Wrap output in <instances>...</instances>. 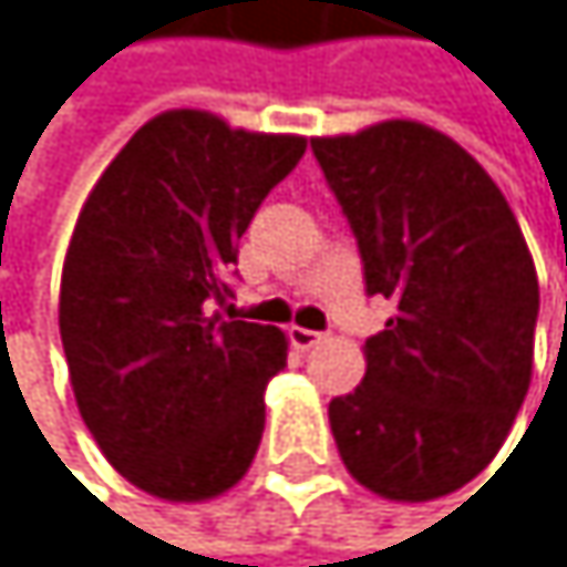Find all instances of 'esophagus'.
Listing matches in <instances>:
<instances>
[{"mask_svg":"<svg viewBox=\"0 0 567 567\" xmlns=\"http://www.w3.org/2000/svg\"><path fill=\"white\" fill-rule=\"evenodd\" d=\"M289 339H292V346H296V349L309 352V349H312V346H319L326 336H322V332H312V329H302V326H292V329H289Z\"/></svg>","mask_w":567,"mask_h":567,"instance_id":"1","label":"esophagus"}]
</instances>
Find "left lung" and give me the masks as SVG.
I'll return each instance as SVG.
<instances>
[{
    "label": "left lung",
    "mask_w": 567,
    "mask_h": 567,
    "mask_svg": "<svg viewBox=\"0 0 567 567\" xmlns=\"http://www.w3.org/2000/svg\"><path fill=\"white\" fill-rule=\"evenodd\" d=\"M359 241L367 292L396 302L367 377L329 403L346 471L420 504L474 481L532 386L538 271L491 174L420 120L312 137Z\"/></svg>",
    "instance_id": "obj_1"
}]
</instances>
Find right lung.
Returning <instances> with one entry per match:
<instances>
[{"instance_id": "add662e5", "label": "right lung", "mask_w": 567, "mask_h": 567, "mask_svg": "<svg viewBox=\"0 0 567 567\" xmlns=\"http://www.w3.org/2000/svg\"><path fill=\"white\" fill-rule=\"evenodd\" d=\"M302 154L299 134L164 110L83 200L60 281L70 383L103 457L151 497L212 501L255 461L289 339L221 309L238 238Z\"/></svg>"}]
</instances>
